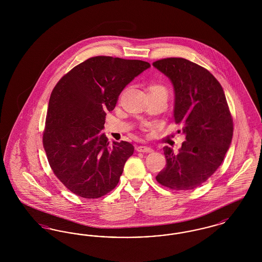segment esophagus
Listing matches in <instances>:
<instances>
[{
    "label": "esophagus",
    "mask_w": 262,
    "mask_h": 262,
    "mask_svg": "<svg viewBox=\"0 0 262 262\" xmlns=\"http://www.w3.org/2000/svg\"><path fill=\"white\" fill-rule=\"evenodd\" d=\"M137 151L138 152H145V153H150V152H152L153 149L149 147V146H145V145H139V146H137Z\"/></svg>",
    "instance_id": "34e87169"
}]
</instances>
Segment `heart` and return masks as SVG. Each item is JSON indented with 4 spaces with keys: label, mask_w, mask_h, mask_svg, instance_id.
Listing matches in <instances>:
<instances>
[{
    "label": "heart",
    "mask_w": 262,
    "mask_h": 262,
    "mask_svg": "<svg viewBox=\"0 0 262 262\" xmlns=\"http://www.w3.org/2000/svg\"><path fill=\"white\" fill-rule=\"evenodd\" d=\"M150 90H165L164 88H162L161 85H152V86H150Z\"/></svg>",
    "instance_id": "obj_1"
}]
</instances>
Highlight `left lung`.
<instances>
[{"label":"left lung","mask_w":262,"mask_h":262,"mask_svg":"<svg viewBox=\"0 0 262 262\" xmlns=\"http://www.w3.org/2000/svg\"><path fill=\"white\" fill-rule=\"evenodd\" d=\"M172 82L176 124L184 125L186 141L179 153L165 146L166 167L159 184L174 190H189L208 180L224 160L233 137V119L224 90L206 69L183 58L152 63Z\"/></svg>","instance_id":"8db88e82"}]
</instances>
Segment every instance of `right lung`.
Wrapping results in <instances>:
<instances>
[{
    "mask_svg": "<svg viewBox=\"0 0 262 262\" xmlns=\"http://www.w3.org/2000/svg\"><path fill=\"white\" fill-rule=\"evenodd\" d=\"M149 62L106 56L90 58L63 75L49 100L43 145L54 174L84 199H98L119 183L134 146L110 143L104 128L121 92Z\"/></svg>",
    "mask_w": 262,
    "mask_h": 262,
    "instance_id": "obj_1",
    "label": "right lung"
}]
</instances>
